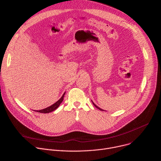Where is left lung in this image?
<instances>
[{
  "label": "left lung",
  "instance_id": "obj_1",
  "mask_svg": "<svg viewBox=\"0 0 161 161\" xmlns=\"http://www.w3.org/2000/svg\"><path fill=\"white\" fill-rule=\"evenodd\" d=\"M92 103H93V104H94V106H96V108H97V109H99V110H101V111H106V110H104V109H101V108H99V107H98V106H96V104H94V102H93V101H92Z\"/></svg>",
  "mask_w": 161,
  "mask_h": 161
}]
</instances>
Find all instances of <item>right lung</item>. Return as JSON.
Masks as SVG:
<instances>
[{
    "label": "right lung",
    "instance_id": "add662e5",
    "mask_svg": "<svg viewBox=\"0 0 161 161\" xmlns=\"http://www.w3.org/2000/svg\"><path fill=\"white\" fill-rule=\"evenodd\" d=\"M65 92L64 93V94L62 95V96L61 97V98L58 100L55 103H54L53 104H52V106L47 108H44V109H41V110H36L35 111H37V112H39V113H50L52 111H53L54 110H55L57 108H58L59 105L62 103V102L63 101V99H64V95H65Z\"/></svg>",
    "mask_w": 161,
    "mask_h": 161
}]
</instances>
